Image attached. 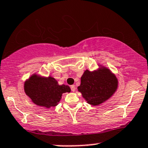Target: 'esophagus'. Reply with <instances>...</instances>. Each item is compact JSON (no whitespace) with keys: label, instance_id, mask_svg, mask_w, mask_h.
Returning a JSON list of instances; mask_svg holds the SVG:
<instances>
[{"label":"esophagus","instance_id":"1","mask_svg":"<svg viewBox=\"0 0 148 148\" xmlns=\"http://www.w3.org/2000/svg\"><path fill=\"white\" fill-rule=\"evenodd\" d=\"M71 89L72 92H75V85H71Z\"/></svg>","mask_w":148,"mask_h":148}]
</instances>
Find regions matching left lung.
<instances>
[{"mask_svg":"<svg viewBox=\"0 0 148 148\" xmlns=\"http://www.w3.org/2000/svg\"><path fill=\"white\" fill-rule=\"evenodd\" d=\"M118 81L108 69L102 67L91 72L86 70L77 87L84 99L92 106H98L110 98L117 90Z\"/></svg>","mask_w":148,"mask_h":148,"instance_id":"left-lung-1","label":"left lung"}]
</instances>
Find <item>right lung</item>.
I'll return each instance as SVG.
<instances>
[{
	"label": "right lung",
	"mask_w": 148,
	"mask_h": 148,
	"mask_svg": "<svg viewBox=\"0 0 148 148\" xmlns=\"http://www.w3.org/2000/svg\"><path fill=\"white\" fill-rule=\"evenodd\" d=\"M24 92L36 105L49 108L59 103L64 93L70 92L68 85H59L54 77L33 75L24 83Z\"/></svg>",
	"instance_id": "add662e5"
}]
</instances>
